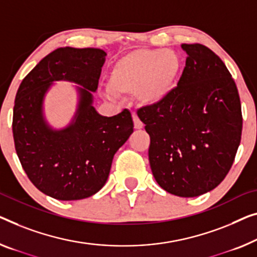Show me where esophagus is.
<instances>
[{
    "label": "esophagus",
    "instance_id": "34e87169",
    "mask_svg": "<svg viewBox=\"0 0 257 257\" xmlns=\"http://www.w3.org/2000/svg\"><path fill=\"white\" fill-rule=\"evenodd\" d=\"M133 121H134V127L135 129H142L143 128V123H142V121L140 120V117L136 115V114H134L133 115Z\"/></svg>",
    "mask_w": 257,
    "mask_h": 257
}]
</instances>
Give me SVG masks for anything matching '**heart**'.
I'll use <instances>...</instances> for the list:
<instances>
[{"mask_svg": "<svg viewBox=\"0 0 257 257\" xmlns=\"http://www.w3.org/2000/svg\"><path fill=\"white\" fill-rule=\"evenodd\" d=\"M182 60L173 51L139 48L120 57L109 72L107 95L136 94L141 104H162L173 92Z\"/></svg>", "mask_w": 257, "mask_h": 257, "instance_id": "obj_1", "label": "heart"}]
</instances>
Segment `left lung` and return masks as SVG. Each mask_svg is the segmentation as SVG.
Returning a JSON list of instances; mask_svg holds the SVG:
<instances>
[{"mask_svg": "<svg viewBox=\"0 0 257 257\" xmlns=\"http://www.w3.org/2000/svg\"><path fill=\"white\" fill-rule=\"evenodd\" d=\"M186 67L170 97L137 115L150 135L149 162L167 193L195 197L231 170L242 133L234 79L220 57L201 44H182Z\"/></svg>", "mask_w": 257, "mask_h": 257, "instance_id": "1", "label": "left lung"}]
</instances>
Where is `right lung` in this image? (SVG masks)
I'll list each match as a JSON object with an SVG mask.
<instances>
[{"mask_svg":"<svg viewBox=\"0 0 257 257\" xmlns=\"http://www.w3.org/2000/svg\"><path fill=\"white\" fill-rule=\"evenodd\" d=\"M106 53L98 48H57L22 80L14 106L13 134L19 162L30 181L60 201L98 193L107 181L113 157L134 132L132 114L101 116L92 106ZM77 82L80 104L74 121L62 131L42 116L45 92L54 80Z\"/></svg>","mask_w":257,"mask_h":257,"instance_id":"obj_1","label":"right lung"}]
</instances>
